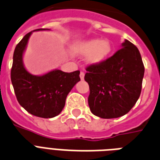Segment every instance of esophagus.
Returning a JSON list of instances; mask_svg holds the SVG:
<instances>
[{"label": "esophagus", "instance_id": "1", "mask_svg": "<svg viewBox=\"0 0 160 160\" xmlns=\"http://www.w3.org/2000/svg\"><path fill=\"white\" fill-rule=\"evenodd\" d=\"M84 75H85V73H84L83 72H80V75H79V76H80L81 80H83L84 79Z\"/></svg>", "mask_w": 160, "mask_h": 160}]
</instances>
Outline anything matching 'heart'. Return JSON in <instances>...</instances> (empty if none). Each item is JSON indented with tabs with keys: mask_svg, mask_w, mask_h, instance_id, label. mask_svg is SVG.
I'll list each match as a JSON object with an SVG mask.
<instances>
[{
	"mask_svg": "<svg viewBox=\"0 0 160 160\" xmlns=\"http://www.w3.org/2000/svg\"><path fill=\"white\" fill-rule=\"evenodd\" d=\"M72 54L86 57V62L92 66H98L104 62L112 52V45L108 40L98 38L78 41L71 46Z\"/></svg>",
	"mask_w": 160,
	"mask_h": 160,
	"instance_id": "obj_1",
	"label": "heart"
}]
</instances>
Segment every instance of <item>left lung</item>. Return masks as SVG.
<instances>
[{"instance_id": "8db88e82", "label": "left lung", "mask_w": 160, "mask_h": 160, "mask_svg": "<svg viewBox=\"0 0 160 160\" xmlns=\"http://www.w3.org/2000/svg\"><path fill=\"white\" fill-rule=\"evenodd\" d=\"M88 105L94 115L114 118L129 112L140 96L144 67L140 52L125 39L121 49L98 66L87 68Z\"/></svg>"}]
</instances>
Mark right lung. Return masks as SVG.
<instances>
[{"label": "right lung", "instance_id": "right-lung-1", "mask_svg": "<svg viewBox=\"0 0 160 160\" xmlns=\"http://www.w3.org/2000/svg\"><path fill=\"white\" fill-rule=\"evenodd\" d=\"M27 33L15 48L11 79L17 101L24 109L37 117L51 118L62 112L66 98L78 82L80 72H65L54 69L43 75H33L25 68L23 55L33 32Z\"/></svg>", "mask_w": 160, "mask_h": 160}]
</instances>
